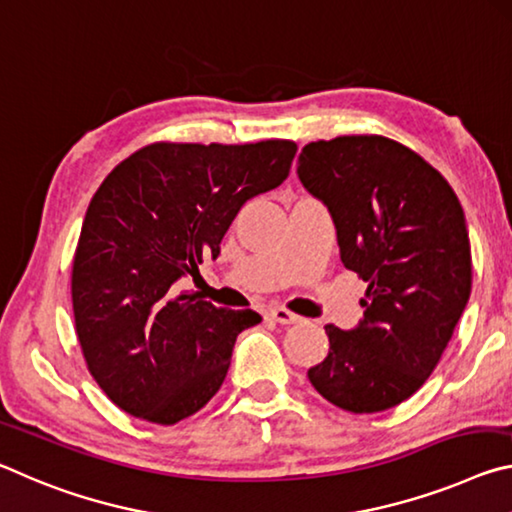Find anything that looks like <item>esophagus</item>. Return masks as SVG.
Wrapping results in <instances>:
<instances>
[{"instance_id": "1", "label": "esophagus", "mask_w": 512, "mask_h": 512, "mask_svg": "<svg viewBox=\"0 0 512 512\" xmlns=\"http://www.w3.org/2000/svg\"><path fill=\"white\" fill-rule=\"evenodd\" d=\"M267 315H270L272 320L279 322V324H297L301 320L299 315L288 311V308H270V313H267Z\"/></svg>"}]
</instances>
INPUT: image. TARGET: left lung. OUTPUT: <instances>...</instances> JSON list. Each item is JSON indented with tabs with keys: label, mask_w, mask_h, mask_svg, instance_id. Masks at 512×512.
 Here are the masks:
<instances>
[{
	"label": "left lung",
	"mask_w": 512,
	"mask_h": 512,
	"mask_svg": "<svg viewBox=\"0 0 512 512\" xmlns=\"http://www.w3.org/2000/svg\"><path fill=\"white\" fill-rule=\"evenodd\" d=\"M297 174L322 199L340 258L367 281L363 320L326 324L329 356L308 370L313 388L349 413H379L429 379L472 292L463 206L413 149L383 136L308 142Z\"/></svg>",
	"instance_id": "1"
}]
</instances>
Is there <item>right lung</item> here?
I'll return each mask as SVG.
<instances>
[{"mask_svg":"<svg viewBox=\"0 0 512 512\" xmlns=\"http://www.w3.org/2000/svg\"><path fill=\"white\" fill-rule=\"evenodd\" d=\"M297 145L154 142L92 197L72 261L74 329L88 372L124 413L177 424L220 390L240 331L261 322L179 290L217 258L247 199L286 181Z\"/></svg>","mask_w":512,"mask_h":512,"instance_id":"1","label":"right lung"}]
</instances>
